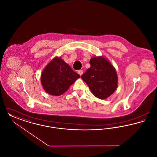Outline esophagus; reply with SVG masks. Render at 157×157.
Wrapping results in <instances>:
<instances>
[{"label":"esophagus","mask_w":157,"mask_h":157,"mask_svg":"<svg viewBox=\"0 0 157 157\" xmlns=\"http://www.w3.org/2000/svg\"><path fill=\"white\" fill-rule=\"evenodd\" d=\"M78 74L79 75H82V74H83V70H79V71H78Z\"/></svg>","instance_id":"esophagus-1"}]
</instances>
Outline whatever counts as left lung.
<instances>
[{
    "label": "left lung",
    "instance_id": "left-lung-1",
    "mask_svg": "<svg viewBox=\"0 0 157 157\" xmlns=\"http://www.w3.org/2000/svg\"><path fill=\"white\" fill-rule=\"evenodd\" d=\"M90 63V67L82 74L81 78L96 97L101 99L109 97L118 85L115 68L102 56L92 58Z\"/></svg>",
    "mask_w": 157,
    "mask_h": 157
}]
</instances>
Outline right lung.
Segmentation results:
<instances>
[{
  "mask_svg": "<svg viewBox=\"0 0 157 157\" xmlns=\"http://www.w3.org/2000/svg\"><path fill=\"white\" fill-rule=\"evenodd\" d=\"M79 77L80 75L63 60L56 58L44 69L41 83L48 94L59 96L65 93Z\"/></svg>",
  "mask_w": 157,
  "mask_h": 157,
  "instance_id": "obj_1",
  "label": "right lung"
}]
</instances>
